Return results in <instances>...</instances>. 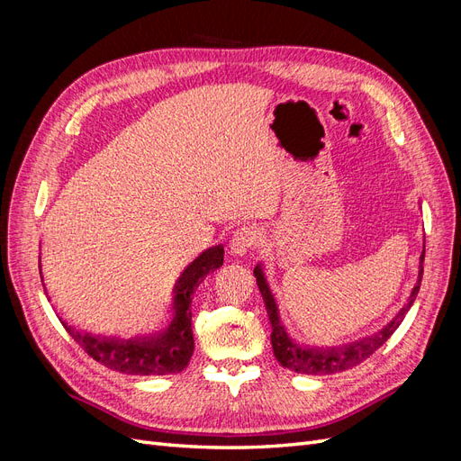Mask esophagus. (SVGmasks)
<instances>
[{"label":"esophagus","mask_w":461,"mask_h":461,"mask_svg":"<svg viewBox=\"0 0 461 461\" xmlns=\"http://www.w3.org/2000/svg\"><path fill=\"white\" fill-rule=\"evenodd\" d=\"M261 242V230L259 229H254V227H244V229H239L230 239V254L236 256V258H242L246 256L249 249L256 248L258 244Z\"/></svg>","instance_id":"esophagus-1"}]
</instances>
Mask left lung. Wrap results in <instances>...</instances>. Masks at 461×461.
I'll use <instances>...</instances> for the list:
<instances>
[{
  "instance_id": "8db88e82",
  "label": "left lung",
  "mask_w": 461,
  "mask_h": 461,
  "mask_svg": "<svg viewBox=\"0 0 461 461\" xmlns=\"http://www.w3.org/2000/svg\"><path fill=\"white\" fill-rule=\"evenodd\" d=\"M423 259H425V246L420 258V273H417V281L410 292L408 302L402 305V310L388 321V323L379 329L373 334H367V337H361L352 342H344L337 346H310L298 342L296 339L290 337V332L286 330V325L281 319V310H278L276 298L271 290V285L267 281V275L263 271V263L259 261L254 267L256 281L259 286V292L265 302V310H267L269 315V323H271V344H273V354L276 357L278 364L283 367L303 373V375H330V373H339L344 369H350L361 361L367 359L373 352L379 350V348L390 339L400 323L402 319L406 317L410 308L413 305L417 292H420L421 286V276H423Z\"/></svg>"
}]
</instances>
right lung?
<instances>
[{
    "label": "right lung",
    "instance_id": "add662e5",
    "mask_svg": "<svg viewBox=\"0 0 461 461\" xmlns=\"http://www.w3.org/2000/svg\"><path fill=\"white\" fill-rule=\"evenodd\" d=\"M222 256H225V248L219 244L203 249L196 259L186 265L173 286V300L169 310L171 319L167 321L165 327L158 330H151L148 334H136L132 339H122L113 337V334H95L78 329L75 325H68L63 317H59V321L67 332L85 348V352L90 357L100 361V364L109 369L127 375L148 376L180 373L188 366L194 352L192 294L209 273L221 267ZM40 276L41 285H44L41 263ZM44 292L48 296L46 288Z\"/></svg>",
    "mask_w": 461,
    "mask_h": 461
}]
</instances>
